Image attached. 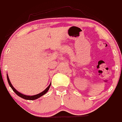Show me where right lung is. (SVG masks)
<instances>
[{"label": "right lung", "mask_w": 122, "mask_h": 122, "mask_svg": "<svg viewBox=\"0 0 122 122\" xmlns=\"http://www.w3.org/2000/svg\"><path fill=\"white\" fill-rule=\"evenodd\" d=\"M7 81H8V83H9V85H10V86L11 87V88L13 90V91L14 92V93H15L16 94L18 95V96L20 97H21V98L25 99V100H36V99H37L38 98H39V97H41V96H43L44 94H45L47 92H48V90H49V88H50V86H51V83L50 84V85L49 86L47 87L46 88V89L45 90L43 91V92H42L41 93L38 94H36V95H35V96H26V95H24V94H22L20 93V92H18V91H17L16 90L14 89V87L13 86L11 85V82H10V80H9V76H8V75H7Z\"/></svg>", "instance_id": "add662e5"}]
</instances>
